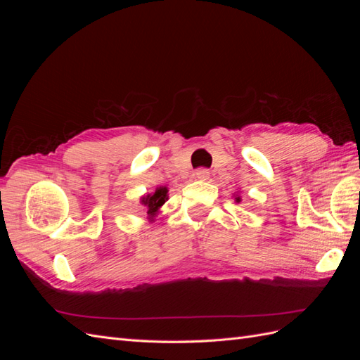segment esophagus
<instances>
[{
	"label": "esophagus",
	"instance_id": "34e87169",
	"mask_svg": "<svg viewBox=\"0 0 360 360\" xmlns=\"http://www.w3.org/2000/svg\"><path fill=\"white\" fill-rule=\"evenodd\" d=\"M195 177H197L198 180H201V181H205V180H209V177H210V172H209V169H197V172H195Z\"/></svg>",
	"mask_w": 360,
	"mask_h": 360
}]
</instances>
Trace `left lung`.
Instances as JSON below:
<instances>
[{"label":"left lung","mask_w":360,"mask_h":360,"mask_svg":"<svg viewBox=\"0 0 360 360\" xmlns=\"http://www.w3.org/2000/svg\"><path fill=\"white\" fill-rule=\"evenodd\" d=\"M233 197H234L236 202H240V201H242V198H240V195H238V193H234V195H233Z\"/></svg>","instance_id":"1"}]
</instances>
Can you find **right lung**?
<instances>
[{"mask_svg": "<svg viewBox=\"0 0 360 360\" xmlns=\"http://www.w3.org/2000/svg\"><path fill=\"white\" fill-rule=\"evenodd\" d=\"M168 201V188L167 186H159L155 192L146 193L141 197L139 202L143 204L144 210L147 213L148 221H153L155 217L160 213L162 205Z\"/></svg>", "mask_w": 360, "mask_h": 360, "instance_id": "obj_1", "label": "right lung"}]
</instances>
